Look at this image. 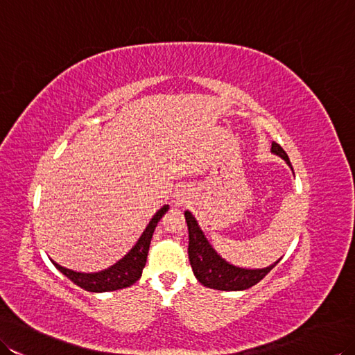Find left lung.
Instances as JSON below:
<instances>
[{
	"label": "left lung",
	"instance_id": "left-lung-1",
	"mask_svg": "<svg viewBox=\"0 0 355 355\" xmlns=\"http://www.w3.org/2000/svg\"><path fill=\"white\" fill-rule=\"evenodd\" d=\"M271 152L279 155L280 158L288 162V166H291L288 153L283 150L280 144L272 143ZM185 220L189 233V263H191L196 279L206 288L218 291L248 289L261 282L265 275L280 262L279 259L277 262H274L272 265L266 268H262V270H245V268L232 265L224 261V259L212 248V245L207 243L200 226L197 224V220L189 211H185Z\"/></svg>",
	"mask_w": 355,
	"mask_h": 355
}]
</instances>
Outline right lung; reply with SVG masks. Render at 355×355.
Listing matches in <instances>:
<instances>
[{
    "instance_id": "1",
    "label": "right lung",
    "mask_w": 355,
    "mask_h": 355,
    "mask_svg": "<svg viewBox=\"0 0 355 355\" xmlns=\"http://www.w3.org/2000/svg\"><path fill=\"white\" fill-rule=\"evenodd\" d=\"M168 211V205L162 206L161 209L153 215L149 221L148 227L144 229L143 235L137 241V244L131 248V252L125 254L117 263L107 268V270L99 272H76L67 268L58 265L57 262L51 261L60 272H63L69 280H72L76 286L83 288L89 292H110L129 288L138 279L141 277L143 268L148 261L149 245L152 241V235L157 227L158 221L162 218V215Z\"/></svg>"
}]
</instances>
